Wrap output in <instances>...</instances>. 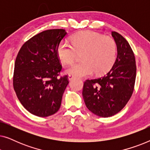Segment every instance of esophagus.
Here are the masks:
<instances>
[{"label":"esophagus","instance_id":"34e87169","mask_svg":"<svg viewBox=\"0 0 150 150\" xmlns=\"http://www.w3.org/2000/svg\"><path fill=\"white\" fill-rule=\"evenodd\" d=\"M73 79H74V76L71 75V74L68 75V80H69V81H71V80H72Z\"/></svg>","mask_w":150,"mask_h":150}]
</instances>
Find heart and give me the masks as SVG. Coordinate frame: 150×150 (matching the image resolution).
I'll use <instances>...</instances> for the list:
<instances>
[{
    "label": "heart",
    "mask_w": 150,
    "mask_h": 150,
    "mask_svg": "<svg viewBox=\"0 0 150 150\" xmlns=\"http://www.w3.org/2000/svg\"><path fill=\"white\" fill-rule=\"evenodd\" d=\"M71 44L63 40L57 46V53L64 64H71L78 54H81L82 62L71 65L66 70L76 77L89 76L95 72L102 74L109 69L116 57V44L112 38L98 33L83 31L71 38Z\"/></svg>",
    "instance_id": "obj_1"
}]
</instances>
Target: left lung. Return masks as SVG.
I'll return each instance as SVG.
<instances>
[{
	"instance_id": "8db88e82",
	"label": "left lung",
	"mask_w": 150,
	"mask_h": 150,
	"mask_svg": "<svg viewBox=\"0 0 150 150\" xmlns=\"http://www.w3.org/2000/svg\"><path fill=\"white\" fill-rule=\"evenodd\" d=\"M117 54L113 65L103 76L87 80L83 97L90 111L102 117L114 115L126 106L134 90L137 67L134 54L124 37L112 32Z\"/></svg>"
}]
</instances>
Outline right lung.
<instances>
[{
	"instance_id": "obj_1",
	"label": "right lung",
	"mask_w": 150,
	"mask_h": 150,
	"mask_svg": "<svg viewBox=\"0 0 150 150\" xmlns=\"http://www.w3.org/2000/svg\"><path fill=\"white\" fill-rule=\"evenodd\" d=\"M67 35L64 29L41 32L24 43L16 57L13 88L22 106L38 117L58 111L68 85L67 76L59 77L62 67L57 46Z\"/></svg>"
}]
</instances>
